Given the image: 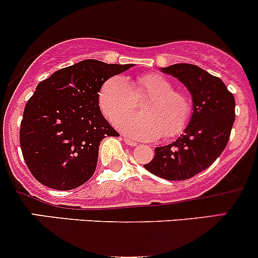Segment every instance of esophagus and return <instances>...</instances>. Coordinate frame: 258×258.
Here are the masks:
<instances>
[{
  "mask_svg": "<svg viewBox=\"0 0 258 258\" xmlns=\"http://www.w3.org/2000/svg\"><path fill=\"white\" fill-rule=\"evenodd\" d=\"M122 140H123V141L126 142V145H128V146H137V142H135L134 140L128 139V137L123 136V137H122Z\"/></svg>",
  "mask_w": 258,
  "mask_h": 258,
  "instance_id": "34e87169",
  "label": "esophagus"
}]
</instances>
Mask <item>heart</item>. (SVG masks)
I'll return each instance as SVG.
<instances>
[{"label": "heart", "instance_id": "heart-1", "mask_svg": "<svg viewBox=\"0 0 258 258\" xmlns=\"http://www.w3.org/2000/svg\"><path fill=\"white\" fill-rule=\"evenodd\" d=\"M146 97L139 106L141 114L121 113L133 107V100ZM98 103L107 118L132 139L141 141L171 139L182 134L192 117L188 96L173 90L170 80L158 74H146L127 82L122 76L106 81L98 92Z\"/></svg>", "mask_w": 258, "mask_h": 258}]
</instances>
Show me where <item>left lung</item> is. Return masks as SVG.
<instances>
[{
    "label": "left lung",
    "mask_w": 258,
    "mask_h": 258,
    "mask_svg": "<svg viewBox=\"0 0 258 258\" xmlns=\"http://www.w3.org/2000/svg\"><path fill=\"white\" fill-rule=\"evenodd\" d=\"M178 79L192 96L191 121L172 144L155 148L144 167L168 181H182L210 167L227 146L235 122V97L222 80L199 66L176 63L161 69Z\"/></svg>",
    "instance_id": "8db88e82"
}]
</instances>
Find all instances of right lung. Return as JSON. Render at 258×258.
Returning <instances> with one entry per match:
<instances>
[{
  "instance_id": "right-lung-1",
  "label": "right lung",
  "mask_w": 258,
  "mask_h": 258,
  "mask_svg": "<svg viewBox=\"0 0 258 258\" xmlns=\"http://www.w3.org/2000/svg\"><path fill=\"white\" fill-rule=\"evenodd\" d=\"M132 66L83 59L38 83L23 111L20 145L40 183L69 191L92 177L100 142L119 136L101 113L98 92Z\"/></svg>"
}]
</instances>
